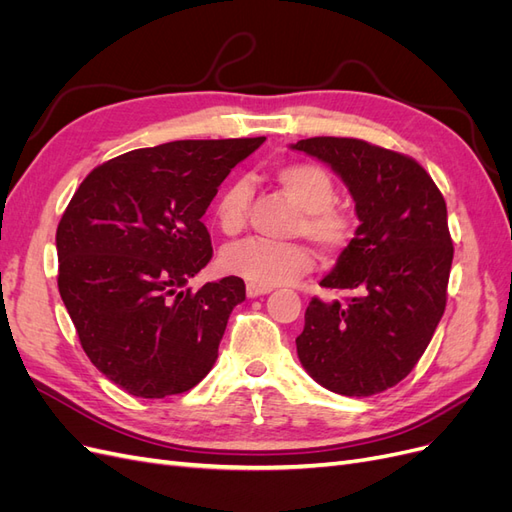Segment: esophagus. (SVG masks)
Masks as SVG:
<instances>
[{
  "label": "esophagus",
  "mask_w": 512,
  "mask_h": 512,
  "mask_svg": "<svg viewBox=\"0 0 512 512\" xmlns=\"http://www.w3.org/2000/svg\"><path fill=\"white\" fill-rule=\"evenodd\" d=\"M245 292H247V297L254 299V297H260V294H267V292H271V288L258 286V284H247V286H245Z\"/></svg>",
  "instance_id": "1"
}]
</instances>
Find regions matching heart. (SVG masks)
Listing matches in <instances>:
<instances>
[{"label": "heart", "instance_id": "obj_1", "mask_svg": "<svg viewBox=\"0 0 512 512\" xmlns=\"http://www.w3.org/2000/svg\"><path fill=\"white\" fill-rule=\"evenodd\" d=\"M275 181L301 209L294 232L312 241L324 256H339L354 237V220L335 207L337 188L327 168L314 162H288L275 168ZM252 188L243 179H232L220 190L213 218L224 235L232 237L247 224ZM228 273L258 286H280L299 280L314 269V254L301 243L243 239L228 245L222 254Z\"/></svg>", "mask_w": 512, "mask_h": 512}]
</instances>
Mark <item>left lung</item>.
Returning a JSON list of instances; mask_svg holds the SVG:
<instances>
[{"mask_svg":"<svg viewBox=\"0 0 512 512\" xmlns=\"http://www.w3.org/2000/svg\"><path fill=\"white\" fill-rule=\"evenodd\" d=\"M292 149L344 179L361 220L320 282L354 294L309 301L299 359L333 393H382L414 369L444 314L453 265L444 196L416 160L361 138L314 136Z\"/></svg>","mask_w":512,"mask_h":512,"instance_id":"1","label":"left lung"}]
</instances>
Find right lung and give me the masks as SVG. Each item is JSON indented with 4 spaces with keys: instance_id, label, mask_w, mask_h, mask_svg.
Here are the masks:
<instances>
[{
    "instance_id": "obj_1",
    "label": "right lung",
    "mask_w": 512,
    "mask_h": 512,
    "mask_svg": "<svg viewBox=\"0 0 512 512\" xmlns=\"http://www.w3.org/2000/svg\"><path fill=\"white\" fill-rule=\"evenodd\" d=\"M265 136L175 141L96 166L57 226V286L89 361L130 395L190 391L218 359L241 277L196 292L213 256L200 222L230 168Z\"/></svg>"
}]
</instances>
